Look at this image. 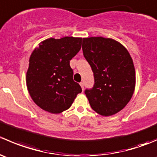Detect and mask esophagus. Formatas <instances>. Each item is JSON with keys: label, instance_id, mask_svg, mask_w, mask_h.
Returning a JSON list of instances; mask_svg holds the SVG:
<instances>
[{"label": "esophagus", "instance_id": "1", "mask_svg": "<svg viewBox=\"0 0 157 157\" xmlns=\"http://www.w3.org/2000/svg\"><path fill=\"white\" fill-rule=\"evenodd\" d=\"M80 86H81L82 90H83H83H84V84H83V82H81V83H80Z\"/></svg>", "mask_w": 157, "mask_h": 157}]
</instances>
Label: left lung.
<instances>
[{"instance_id":"1","label":"left lung","mask_w":157,"mask_h":157,"mask_svg":"<svg viewBox=\"0 0 157 157\" xmlns=\"http://www.w3.org/2000/svg\"><path fill=\"white\" fill-rule=\"evenodd\" d=\"M83 56L94 75V86L85 94L90 106L102 116L125 107L135 89V69L128 50L109 38L83 39Z\"/></svg>"}]
</instances>
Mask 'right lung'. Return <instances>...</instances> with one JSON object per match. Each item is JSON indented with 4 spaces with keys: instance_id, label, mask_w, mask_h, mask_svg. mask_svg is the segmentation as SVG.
Here are the masks:
<instances>
[{
    "instance_id": "obj_1",
    "label": "right lung",
    "mask_w": 157,
    "mask_h": 157,
    "mask_svg": "<svg viewBox=\"0 0 157 157\" xmlns=\"http://www.w3.org/2000/svg\"><path fill=\"white\" fill-rule=\"evenodd\" d=\"M82 38L45 39L29 58L26 86L35 103L58 114L68 109L82 89L73 80L70 61L81 48Z\"/></svg>"
}]
</instances>
